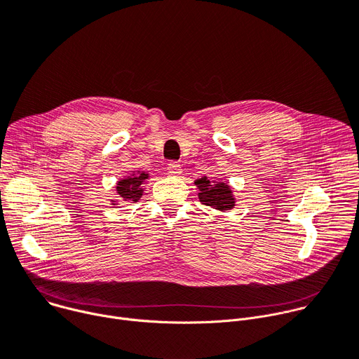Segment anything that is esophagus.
Masks as SVG:
<instances>
[{"label": "esophagus", "instance_id": "1", "mask_svg": "<svg viewBox=\"0 0 359 359\" xmlns=\"http://www.w3.org/2000/svg\"><path fill=\"white\" fill-rule=\"evenodd\" d=\"M168 173L169 175H180L182 173V165L179 162H170L168 165Z\"/></svg>", "mask_w": 359, "mask_h": 359}]
</instances>
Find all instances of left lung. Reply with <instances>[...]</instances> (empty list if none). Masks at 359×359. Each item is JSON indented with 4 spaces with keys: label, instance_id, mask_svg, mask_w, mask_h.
I'll use <instances>...</instances> for the list:
<instances>
[{
    "label": "left lung",
    "instance_id": "8db88e82",
    "mask_svg": "<svg viewBox=\"0 0 359 359\" xmlns=\"http://www.w3.org/2000/svg\"><path fill=\"white\" fill-rule=\"evenodd\" d=\"M194 183L200 190L198 198L203 204H206V206H210V208L222 210V212L231 210L234 208L236 201H234L233 191L229 184H226L223 182L210 184V180H208L206 177L197 179Z\"/></svg>",
    "mask_w": 359,
    "mask_h": 359
}]
</instances>
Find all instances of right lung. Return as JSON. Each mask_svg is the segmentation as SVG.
I'll return each mask as SVG.
<instances>
[{"label": "right lung", "mask_w": 359, "mask_h": 359, "mask_svg": "<svg viewBox=\"0 0 359 359\" xmlns=\"http://www.w3.org/2000/svg\"><path fill=\"white\" fill-rule=\"evenodd\" d=\"M147 177V173L142 172L139 175H132L130 177L122 179L121 182H118L116 193L125 201H137L143 193L142 184Z\"/></svg>", "instance_id": "add662e5"}]
</instances>
